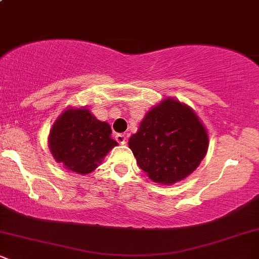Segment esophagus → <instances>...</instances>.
<instances>
[{
  "label": "esophagus",
  "mask_w": 259,
  "mask_h": 259,
  "mask_svg": "<svg viewBox=\"0 0 259 259\" xmlns=\"http://www.w3.org/2000/svg\"><path fill=\"white\" fill-rule=\"evenodd\" d=\"M115 140H117L118 144L120 145H124L126 142L125 135H123V134H117V135H115Z\"/></svg>",
  "instance_id": "34e87169"
}]
</instances>
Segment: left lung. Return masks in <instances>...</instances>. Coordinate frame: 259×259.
<instances>
[{"label":"left lung","mask_w":259,"mask_h":259,"mask_svg":"<svg viewBox=\"0 0 259 259\" xmlns=\"http://www.w3.org/2000/svg\"><path fill=\"white\" fill-rule=\"evenodd\" d=\"M129 147L151 180L173 185L200 165L208 150V134L191 107L167 97L145 114Z\"/></svg>","instance_id":"left-lung-1"}]
</instances>
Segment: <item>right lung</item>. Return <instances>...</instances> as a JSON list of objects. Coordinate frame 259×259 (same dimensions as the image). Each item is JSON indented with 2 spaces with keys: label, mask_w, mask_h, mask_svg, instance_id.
<instances>
[{
  "label": "right lung",
  "mask_w": 259,
  "mask_h": 259,
  "mask_svg": "<svg viewBox=\"0 0 259 259\" xmlns=\"http://www.w3.org/2000/svg\"><path fill=\"white\" fill-rule=\"evenodd\" d=\"M108 123L86 107H68L50 130L49 148L56 162L68 170L90 174L118 142L111 138Z\"/></svg>",
  "instance_id": "add662e5"
}]
</instances>
